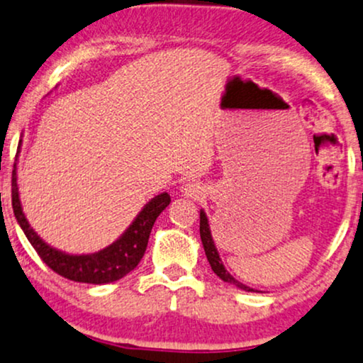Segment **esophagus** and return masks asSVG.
Wrapping results in <instances>:
<instances>
[{"mask_svg":"<svg viewBox=\"0 0 363 363\" xmlns=\"http://www.w3.org/2000/svg\"><path fill=\"white\" fill-rule=\"evenodd\" d=\"M182 191L190 199H200L203 195V186H200L199 183L191 182V183H186V185L182 189Z\"/></svg>","mask_w":363,"mask_h":363,"instance_id":"obj_1","label":"esophagus"}]
</instances>
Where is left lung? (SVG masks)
Here are the masks:
<instances>
[{
  "instance_id": "left-lung-1",
  "label": "left lung",
  "mask_w": 363,
  "mask_h": 363,
  "mask_svg": "<svg viewBox=\"0 0 363 363\" xmlns=\"http://www.w3.org/2000/svg\"><path fill=\"white\" fill-rule=\"evenodd\" d=\"M200 240H202L203 250H206V257L208 259V263H211L212 270H214V274L219 277L220 280H224V282H228V284L236 285V287H240L241 291L255 292V289H251V287H248V285L241 284L240 280L234 279V277L229 274L228 270H225L223 259H220V257H219V251H217L216 245H214V240H212L211 225H208V219H207L206 212H203V211H200Z\"/></svg>"
}]
</instances>
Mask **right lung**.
<instances>
[{
	"instance_id": "right-lung-1",
	"label": "right lung",
	"mask_w": 363,
	"mask_h": 363,
	"mask_svg": "<svg viewBox=\"0 0 363 363\" xmlns=\"http://www.w3.org/2000/svg\"><path fill=\"white\" fill-rule=\"evenodd\" d=\"M21 139L18 144V151H16V157L20 155ZM16 160L13 164V177H11V206L13 214H15L16 220H18L21 231L25 233L30 245L37 251L38 257L47 267L52 268L55 274H59L64 279L72 280V282L81 284H112L115 280H121L122 277L130 274L139 262L143 259L144 253H146L149 234H151L152 225H155L157 216L169 206L172 199L169 195L163 191V194L156 195L151 199L143 211L135 216L132 224L118 240H115L112 245L106 248L96 251V253L89 255H69L66 251H61L54 246L47 245L38 234L33 231L32 225L28 224L27 217L23 214L18 194V183H16Z\"/></svg>"
}]
</instances>
